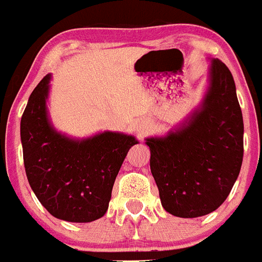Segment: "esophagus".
<instances>
[{"instance_id": "34e87169", "label": "esophagus", "mask_w": 262, "mask_h": 262, "mask_svg": "<svg viewBox=\"0 0 262 262\" xmlns=\"http://www.w3.org/2000/svg\"><path fill=\"white\" fill-rule=\"evenodd\" d=\"M149 127H151V124L148 123V122H143V123L138 124V127H136V128H138L139 134H144V133H147L148 129H149Z\"/></svg>"}]
</instances>
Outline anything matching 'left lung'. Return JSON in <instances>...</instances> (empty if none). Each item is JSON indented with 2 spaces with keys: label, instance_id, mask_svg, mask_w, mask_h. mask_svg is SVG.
<instances>
[{
  "label": "left lung",
  "instance_id": "left-lung-1",
  "mask_svg": "<svg viewBox=\"0 0 262 262\" xmlns=\"http://www.w3.org/2000/svg\"><path fill=\"white\" fill-rule=\"evenodd\" d=\"M244 124L232 73L214 59L200 110L164 138H148L161 205L178 217L207 215L227 200L240 173Z\"/></svg>",
  "mask_w": 262,
  "mask_h": 262
}]
</instances>
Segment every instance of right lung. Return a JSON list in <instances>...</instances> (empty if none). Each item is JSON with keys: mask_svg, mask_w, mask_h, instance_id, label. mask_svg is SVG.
Segmentation results:
<instances>
[{"mask_svg": "<svg viewBox=\"0 0 262 262\" xmlns=\"http://www.w3.org/2000/svg\"><path fill=\"white\" fill-rule=\"evenodd\" d=\"M51 75L36 85L20 119L23 163L32 191L57 219L88 223L106 214L120 166L138 143L131 135L105 131L76 140L50 123Z\"/></svg>", "mask_w": 262, "mask_h": 262, "instance_id": "add662e5", "label": "right lung"}]
</instances>
